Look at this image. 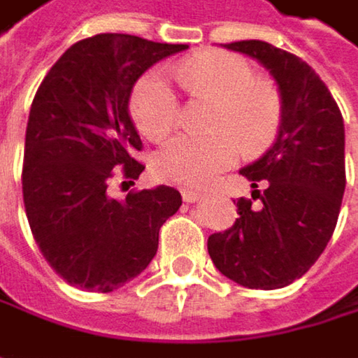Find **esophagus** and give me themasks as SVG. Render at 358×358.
<instances>
[{
  "label": "esophagus",
  "instance_id": "esophagus-1",
  "mask_svg": "<svg viewBox=\"0 0 358 358\" xmlns=\"http://www.w3.org/2000/svg\"><path fill=\"white\" fill-rule=\"evenodd\" d=\"M201 196H203V192H201V190H194V188H182V199H184L186 203H196Z\"/></svg>",
  "mask_w": 358,
  "mask_h": 358
}]
</instances>
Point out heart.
<instances>
[{
    "mask_svg": "<svg viewBox=\"0 0 358 358\" xmlns=\"http://www.w3.org/2000/svg\"><path fill=\"white\" fill-rule=\"evenodd\" d=\"M180 83L201 98L215 100L211 124L221 129L209 137L176 135L155 153V172L176 184H207L248 151L262 149L275 137L280 98L266 82L256 80L254 67L240 55L207 50L180 63ZM131 114L141 133L166 135L178 116V96L164 71L147 73L131 96Z\"/></svg>",
    "mask_w": 358,
    "mask_h": 358,
    "instance_id": "heart-1",
    "label": "heart"
}]
</instances>
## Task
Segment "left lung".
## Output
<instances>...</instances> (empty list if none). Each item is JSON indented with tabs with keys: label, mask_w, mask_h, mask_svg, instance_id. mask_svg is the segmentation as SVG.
Here are the masks:
<instances>
[{
	"label": "left lung",
	"mask_w": 358,
	"mask_h": 358,
	"mask_svg": "<svg viewBox=\"0 0 358 358\" xmlns=\"http://www.w3.org/2000/svg\"><path fill=\"white\" fill-rule=\"evenodd\" d=\"M256 59L278 85L280 127L271 149L240 170L264 192L262 207L240 199L236 223L209 236L217 271L248 289H280L303 276L328 245L346 186L344 120L308 63L264 41L223 45Z\"/></svg>",
	"instance_id": "8db88e82"
}]
</instances>
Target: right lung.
Here are the masks:
<instances>
[{
	"instance_id": "add662e5",
	"label": "right lung",
	"mask_w": 358,
	"mask_h": 358,
	"mask_svg": "<svg viewBox=\"0 0 358 358\" xmlns=\"http://www.w3.org/2000/svg\"><path fill=\"white\" fill-rule=\"evenodd\" d=\"M188 45L133 34H96L65 50L43 80L28 116L22 192L34 240L71 287L110 293L157 254L159 227L182 205L172 186L113 199L108 184L145 170L129 114L137 80Z\"/></svg>"
}]
</instances>
